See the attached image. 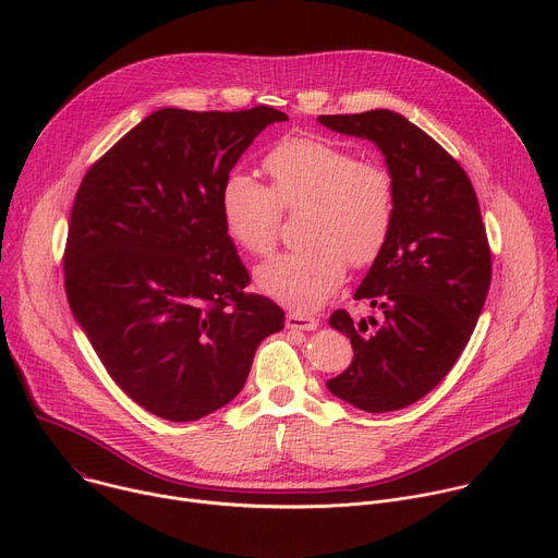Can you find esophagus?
I'll use <instances>...</instances> for the list:
<instances>
[{
    "instance_id": "obj_1",
    "label": "esophagus",
    "mask_w": 558,
    "mask_h": 558,
    "mask_svg": "<svg viewBox=\"0 0 558 558\" xmlns=\"http://www.w3.org/2000/svg\"><path fill=\"white\" fill-rule=\"evenodd\" d=\"M317 325H320V323H317V317H313V315L298 313V311L287 313V329H295V331H315Z\"/></svg>"
}]
</instances>
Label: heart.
Returning a JSON list of instances; mask_svg holds the SVG:
<instances>
[{
  "label": "heart",
  "instance_id": "obj_1",
  "mask_svg": "<svg viewBox=\"0 0 558 558\" xmlns=\"http://www.w3.org/2000/svg\"><path fill=\"white\" fill-rule=\"evenodd\" d=\"M269 187L245 172L220 185V220L231 241L250 256L276 250L282 211L304 209L302 250L282 254L256 274L263 293L293 311L320 306L355 269L371 267L386 250L397 185L390 170L325 136H287L263 158Z\"/></svg>",
  "mask_w": 558,
  "mask_h": 558
}]
</instances>
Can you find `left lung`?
Returning a JSON list of instances; mask_svg holds the SVG:
<instances>
[{
	"label": "left lung",
	"mask_w": 558,
	"mask_h": 558,
	"mask_svg": "<svg viewBox=\"0 0 558 558\" xmlns=\"http://www.w3.org/2000/svg\"><path fill=\"white\" fill-rule=\"evenodd\" d=\"M327 128L377 143L397 185L390 241L355 291L377 315L329 325L353 344L351 366L327 381L340 400L400 411L430 392L459 360L484 308L493 258L480 201L454 158L390 110L323 114Z\"/></svg>",
	"instance_id": "obj_1"
}]
</instances>
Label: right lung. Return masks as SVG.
Listing matches in <instances>:
<instances>
[{
	"instance_id": "add662e5",
	"label": "right lung",
	"mask_w": 558,
	"mask_h": 558,
	"mask_svg": "<svg viewBox=\"0 0 558 558\" xmlns=\"http://www.w3.org/2000/svg\"><path fill=\"white\" fill-rule=\"evenodd\" d=\"M287 114L163 108L76 190L63 284L108 375L147 413L194 422L231 402L284 311L252 282L220 220V185Z\"/></svg>"
}]
</instances>
